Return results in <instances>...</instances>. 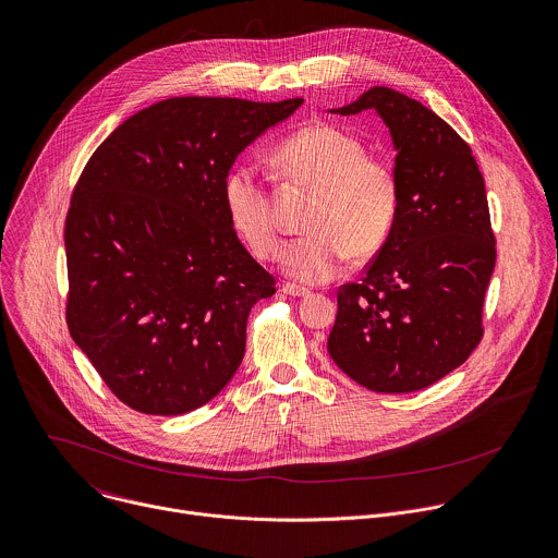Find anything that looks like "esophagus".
<instances>
[{"mask_svg": "<svg viewBox=\"0 0 558 558\" xmlns=\"http://www.w3.org/2000/svg\"><path fill=\"white\" fill-rule=\"evenodd\" d=\"M280 291L287 293V295H293V298H308V295H311L308 289H304V287H300V284H293V282H284Z\"/></svg>", "mask_w": 558, "mask_h": 558, "instance_id": "1", "label": "esophagus"}]
</instances>
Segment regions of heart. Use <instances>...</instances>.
Masks as SVG:
<instances>
[{
  "label": "heart",
  "instance_id": "1",
  "mask_svg": "<svg viewBox=\"0 0 558 558\" xmlns=\"http://www.w3.org/2000/svg\"><path fill=\"white\" fill-rule=\"evenodd\" d=\"M271 159L284 181L313 189L304 219L308 234L287 243L278 256L287 276L306 284L328 282L350 254H379L399 213V181L388 161L365 155L359 137L330 124L295 131ZM223 208L230 228L254 254H274L271 197L252 166H234L226 174Z\"/></svg>",
  "mask_w": 558,
  "mask_h": 558
}]
</instances>
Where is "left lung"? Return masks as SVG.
I'll return each mask as SVG.
<instances>
[{"label": "left lung", "instance_id": "left-lung-1", "mask_svg": "<svg viewBox=\"0 0 558 558\" xmlns=\"http://www.w3.org/2000/svg\"><path fill=\"white\" fill-rule=\"evenodd\" d=\"M367 109L390 131L399 213L361 284L339 289L328 354L359 386L403 395L440 381L480 343L495 236L469 144L432 109L390 87L328 111Z\"/></svg>", "mask_w": 558, "mask_h": 558}]
</instances>
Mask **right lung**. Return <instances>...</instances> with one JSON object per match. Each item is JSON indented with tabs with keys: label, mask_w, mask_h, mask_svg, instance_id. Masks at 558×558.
I'll return each mask as SVG.
<instances>
[{
	"label": "right lung",
	"mask_w": 558,
	"mask_h": 558,
	"mask_svg": "<svg viewBox=\"0 0 558 558\" xmlns=\"http://www.w3.org/2000/svg\"><path fill=\"white\" fill-rule=\"evenodd\" d=\"M302 102L168 98L89 157L65 219L68 326L129 408L193 412L239 369L247 315L276 287L228 223L223 179Z\"/></svg>",
	"instance_id": "obj_1"
}]
</instances>
